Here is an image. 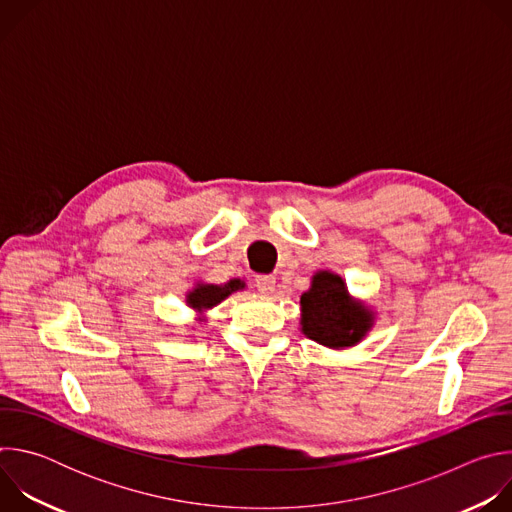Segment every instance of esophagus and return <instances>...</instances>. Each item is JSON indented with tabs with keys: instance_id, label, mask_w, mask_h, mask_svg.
Segmentation results:
<instances>
[{
	"instance_id": "34e87169",
	"label": "esophagus",
	"mask_w": 512,
	"mask_h": 512,
	"mask_svg": "<svg viewBox=\"0 0 512 512\" xmlns=\"http://www.w3.org/2000/svg\"><path fill=\"white\" fill-rule=\"evenodd\" d=\"M255 287L261 291V294H273L275 277L273 275H255Z\"/></svg>"
}]
</instances>
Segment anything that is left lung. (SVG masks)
Returning <instances> with one entry per match:
<instances>
[{"label": "left lung", "mask_w": 512, "mask_h": 512, "mask_svg": "<svg viewBox=\"0 0 512 512\" xmlns=\"http://www.w3.org/2000/svg\"><path fill=\"white\" fill-rule=\"evenodd\" d=\"M371 328V314L348 300L344 281L328 271L314 275L302 296V330L328 348L356 344Z\"/></svg>", "instance_id": "1"}]
</instances>
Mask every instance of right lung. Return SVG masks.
Wrapping results in <instances>:
<instances>
[{"mask_svg": "<svg viewBox=\"0 0 512 512\" xmlns=\"http://www.w3.org/2000/svg\"><path fill=\"white\" fill-rule=\"evenodd\" d=\"M239 287H243L241 281H229L225 285H198L194 291L188 294V304L196 310H204V308H212L221 300H225L227 296H231L233 291H237Z\"/></svg>", "mask_w": 512, "mask_h": 512, "instance_id": "right-lung-1", "label": "right lung"}]
</instances>
